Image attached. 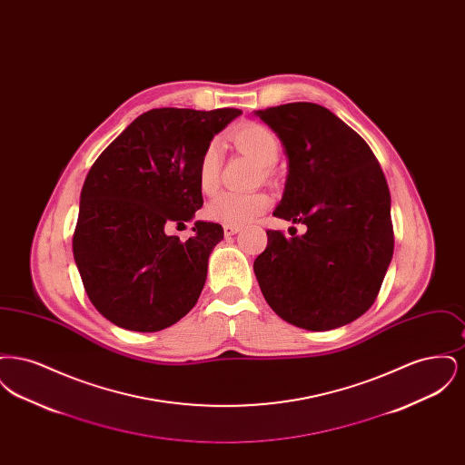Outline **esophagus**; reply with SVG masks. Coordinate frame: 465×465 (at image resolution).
I'll use <instances>...</instances> for the list:
<instances>
[{
    "instance_id": "34e87169",
    "label": "esophagus",
    "mask_w": 465,
    "mask_h": 465,
    "mask_svg": "<svg viewBox=\"0 0 465 465\" xmlns=\"http://www.w3.org/2000/svg\"><path fill=\"white\" fill-rule=\"evenodd\" d=\"M241 230H242V226H239V224H224V226H223V232H224L226 237L239 233Z\"/></svg>"
}]
</instances>
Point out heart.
Segmentation results:
<instances>
[{
	"mask_svg": "<svg viewBox=\"0 0 465 465\" xmlns=\"http://www.w3.org/2000/svg\"><path fill=\"white\" fill-rule=\"evenodd\" d=\"M232 139L241 152L251 156L262 167H270L272 163H275V160L281 153V143L277 135L265 125L256 122H247L239 125L232 133ZM220 169H222L220 144L218 141H211L200 153L199 163H197V183L203 193L211 195L218 190ZM268 207H270V197L265 192H252V193L224 192L207 203L205 214L211 222L223 223V224H243L262 216Z\"/></svg>",
	"mask_w": 465,
	"mask_h": 465,
	"instance_id": "1",
	"label": "heart"
}]
</instances>
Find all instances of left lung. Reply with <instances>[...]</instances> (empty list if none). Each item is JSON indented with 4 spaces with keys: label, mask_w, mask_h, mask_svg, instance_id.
I'll return each mask as SVG.
<instances>
[{
    "label": "left lung",
    "mask_w": 465,
    "mask_h": 465,
    "mask_svg": "<svg viewBox=\"0 0 465 465\" xmlns=\"http://www.w3.org/2000/svg\"><path fill=\"white\" fill-rule=\"evenodd\" d=\"M288 156L273 216L307 226L268 230L254 273L266 303L289 324L328 331L375 303L394 252L391 193L366 141L313 103L256 111ZM296 233V232H294Z\"/></svg>",
    "instance_id": "1"
}]
</instances>
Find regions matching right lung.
<instances>
[{"mask_svg": "<svg viewBox=\"0 0 465 465\" xmlns=\"http://www.w3.org/2000/svg\"><path fill=\"white\" fill-rule=\"evenodd\" d=\"M241 113L146 111L90 167L73 254L92 305L113 324L160 331L195 307L222 224L195 222L188 241L165 230L203 205L200 153Z\"/></svg>", "mask_w": 465, "mask_h": 465, "instance_id": "right-lung-1", "label": "right lung"}]
</instances>
